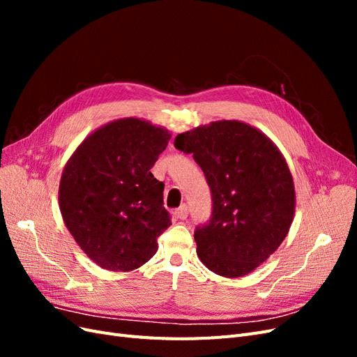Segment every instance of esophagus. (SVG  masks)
Returning a JSON list of instances; mask_svg holds the SVG:
<instances>
[{"label": "esophagus", "instance_id": "34e87169", "mask_svg": "<svg viewBox=\"0 0 357 357\" xmlns=\"http://www.w3.org/2000/svg\"><path fill=\"white\" fill-rule=\"evenodd\" d=\"M174 214H176L177 219L185 220V219L188 218V207H186V205H181V207H178V208L174 211Z\"/></svg>", "mask_w": 357, "mask_h": 357}]
</instances>
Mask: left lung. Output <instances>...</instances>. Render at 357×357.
<instances>
[{
	"instance_id": "left-lung-1",
	"label": "left lung",
	"mask_w": 357,
	"mask_h": 357,
	"mask_svg": "<svg viewBox=\"0 0 357 357\" xmlns=\"http://www.w3.org/2000/svg\"><path fill=\"white\" fill-rule=\"evenodd\" d=\"M174 146L193 153L211 190V219L195 231L201 262L228 278L255 271L294 222L295 186L284 156L271 138L240 121L193 128Z\"/></svg>"
}]
</instances>
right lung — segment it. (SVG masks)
Masks as SVG:
<instances>
[{"mask_svg":"<svg viewBox=\"0 0 357 357\" xmlns=\"http://www.w3.org/2000/svg\"><path fill=\"white\" fill-rule=\"evenodd\" d=\"M169 138L167 128L144 119H117L86 137L63 167V223L101 268L128 273L158 252V236L171 220L164 207V183L150 168Z\"/></svg>","mask_w":357,"mask_h":357,"instance_id":"1","label":"right lung"}]
</instances>
